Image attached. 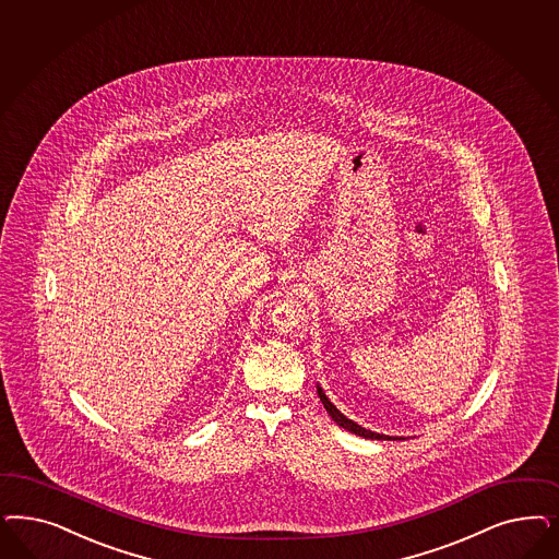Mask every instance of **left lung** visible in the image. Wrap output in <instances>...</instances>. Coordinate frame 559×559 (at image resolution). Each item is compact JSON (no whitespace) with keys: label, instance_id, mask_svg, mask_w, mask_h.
<instances>
[{"label":"left lung","instance_id":"left-lung-1","mask_svg":"<svg viewBox=\"0 0 559 559\" xmlns=\"http://www.w3.org/2000/svg\"><path fill=\"white\" fill-rule=\"evenodd\" d=\"M319 391V396H321V401H323L324 409H326V414L331 415L335 421H337V426H342L343 430H347V432L356 433V436H364V438H372V440H395L393 436H384V433L370 432V430H366V428H361L358 426L356 421H352V419H347L345 415L326 399V395L323 393V389L319 386L317 389Z\"/></svg>","mask_w":559,"mask_h":559}]
</instances>
